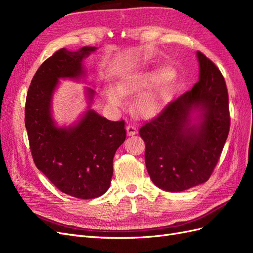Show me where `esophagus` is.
<instances>
[{
    "mask_svg": "<svg viewBox=\"0 0 253 253\" xmlns=\"http://www.w3.org/2000/svg\"><path fill=\"white\" fill-rule=\"evenodd\" d=\"M126 132H127L128 136H134L137 134V128L135 126L128 125V126H126Z\"/></svg>",
    "mask_w": 253,
    "mask_h": 253,
    "instance_id": "esophagus-1",
    "label": "esophagus"
}]
</instances>
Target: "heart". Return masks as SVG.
<instances>
[{"instance_id":"1","label":"heart","mask_w":253,"mask_h":253,"mask_svg":"<svg viewBox=\"0 0 253 253\" xmlns=\"http://www.w3.org/2000/svg\"><path fill=\"white\" fill-rule=\"evenodd\" d=\"M172 72L169 68H156L149 72H135L121 76L117 82V88L108 85L104 88V96L115 108H124V96H133L145 88L157 86L155 89L145 91L136 98L133 108L140 117H152L164 108L173 89Z\"/></svg>"}]
</instances>
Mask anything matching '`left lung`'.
<instances>
[{"label": "left lung", "instance_id": "left-lung-1", "mask_svg": "<svg viewBox=\"0 0 253 253\" xmlns=\"http://www.w3.org/2000/svg\"><path fill=\"white\" fill-rule=\"evenodd\" d=\"M196 55L198 82L139 129L150 177L169 192L185 191L210 178L230 128L223 75L204 53ZM194 110L200 112L197 123L192 122Z\"/></svg>", "mask_w": 253, "mask_h": 253}]
</instances>
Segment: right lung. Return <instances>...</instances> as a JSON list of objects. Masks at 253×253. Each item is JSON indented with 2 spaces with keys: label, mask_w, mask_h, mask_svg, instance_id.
<instances>
[{
  "label": "right lung",
  "mask_w": 253,
  "mask_h": 253,
  "mask_svg": "<svg viewBox=\"0 0 253 253\" xmlns=\"http://www.w3.org/2000/svg\"><path fill=\"white\" fill-rule=\"evenodd\" d=\"M96 50H57L38 68L25 103V126L35 165L61 192L91 200L108 191L113 158L126 140L125 121H111L87 110L77 125L58 127L51 118V98L60 78L79 79L82 60ZM89 101L95 91L87 88Z\"/></svg>",
  "instance_id": "1"
}]
</instances>
